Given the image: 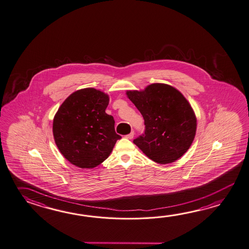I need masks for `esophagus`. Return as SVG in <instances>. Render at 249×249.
Returning a JSON list of instances; mask_svg holds the SVG:
<instances>
[{
  "label": "esophagus",
  "instance_id": "obj_1",
  "mask_svg": "<svg viewBox=\"0 0 249 249\" xmlns=\"http://www.w3.org/2000/svg\"><path fill=\"white\" fill-rule=\"evenodd\" d=\"M125 137L127 139H132L134 137V131H131L129 134H127V136H125Z\"/></svg>",
  "mask_w": 249,
  "mask_h": 249
}]
</instances>
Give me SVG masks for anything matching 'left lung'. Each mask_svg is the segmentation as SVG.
Returning <instances> with one entry per match:
<instances>
[{
  "label": "left lung",
  "instance_id": "8db88e82",
  "mask_svg": "<svg viewBox=\"0 0 249 249\" xmlns=\"http://www.w3.org/2000/svg\"><path fill=\"white\" fill-rule=\"evenodd\" d=\"M127 97L141 112L144 133L134 139L149 159L159 164L174 162L193 142L197 121L193 108L175 88L153 83L142 91L129 90Z\"/></svg>",
  "mask_w": 249,
  "mask_h": 249
}]
</instances>
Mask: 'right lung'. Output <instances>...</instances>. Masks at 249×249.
<instances>
[{
	"label": "right lung",
	"mask_w": 249,
	"mask_h": 249,
	"mask_svg": "<svg viewBox=\"0 0 249 249\" xmlns=\"http://www.w3.org/2000/svg\"><path fill=\"white\" fill-rule=\"evenodd\" d=\"M109 97L92 88L73 92L56 112L53 136L66 160L81 168L106 160L118 139L113 117L106 112Z\"/></svg>",
	"instance_id": "right-lung-1"
}]
</instances>
